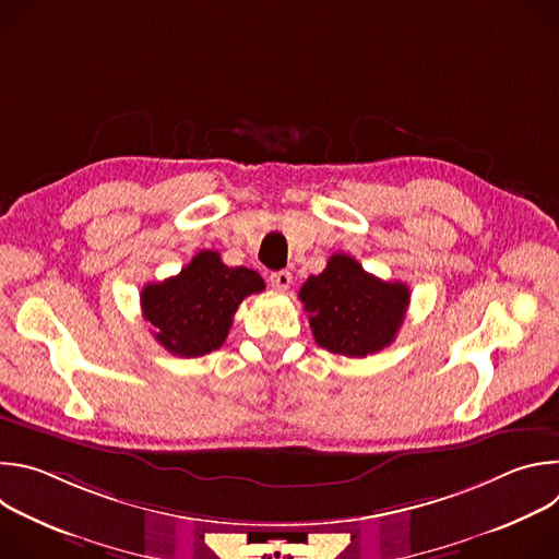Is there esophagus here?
<instances>
[{
  "mask_svg": "<svg viewBox=\"0 0 559 559\" xmlns=\"http://www.w3.org/2000/svg\"><path fill=\"white\" fill-rule=\"evenodd\" d=\"M270 285H272L274 289H278V292L289 289V285H292V274H289L287 270L272 272V274H270Z\"/></svg>",
  "mask_w": 559,
  "mask_h": 559,
  "instance_id": "esophagus-1",
  "label": "esophagus"
}]
</instances>
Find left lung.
Instances as JSON below:
<instances>
[{
	"mask_svg": "<svg viewBox=\"0 0 559 559\" xmlns=\"http://www.w3.org/2000/svg\"><path fill=\"white\" fill-rule=\"evenodd\" d=\"M409 296L405 283H386L347 254H334L328 267L309 276L298 292L309 311L313 341L349 358L378 354L393 343L405 321Z\"/></svg>",
	"mask_w": 559,
	"mask_h": 559,
	"instance_id": "left-lung-1",
	"label": "left lung"
}]
</instances>
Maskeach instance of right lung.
Listing matches in <instances>:
<instances>
[{"mask_svg": "<svg viewBox=\"0 0 559 559\" xmlns=\"http://www.w3.org/2000/svg\"><path fill=\"white\" fill-rule=\"evenodd\" d=\"M263 289L259 272L227 267L218 252L203 250L177 276L147 283L141 311L158 345L175 356L197 358L225 343L238 305Z\"/></svg>", "mask_w": 559, "mask_h": 559, "instance_id": "1", "label": "right lung"}]
</instances>
